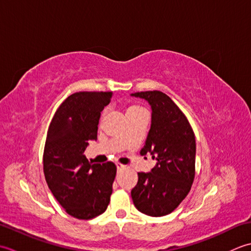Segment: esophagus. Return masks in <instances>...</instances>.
Listing matches in <instances>:
<instances>
[{
    "instance_id": "1",
    "label": "esophagus",
    "mask_w": 251,
    "mask_h": 251,
    "mask_svg": "<svg viewBox=\"0 0 251 251\" xmlns=\"http://www.w3.org/2000/svg\"><path fill=\"white\" fill-rule=\"evenodd\" d=\"M116 167H117V169H119V170H121V169H124V168H126V166H125V165H123V164H121V163H116Z\"/></svg>"
}]
</instances>
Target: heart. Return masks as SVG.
Here are the masks:
<instances>
[{
    "label": "heart",
    "instance_id": "heart-1",
    "mask_svg": "<svg viewBox=\"0 0 251 251\" xmlns=\"http://www.w3.org/2000/svg\"><path fill=\"white\" fill-rule=\"evenodd\" d=\"M137 109H142V108H141V106H139V105H131V106H129L128 110H127V111H130V110H137Z\"/></svg>",
    "mask_w": 251,
    "mask_h": 251
}]
</instances>
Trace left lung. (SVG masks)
<instances>
[{"instance_id": "1", "label": "left lung", "mask_w": 251, "mask_h": 251, "mask_svg": "<svg viewBox=\"0 0 251 251\" xmlns=\"http://www.w3.org/2000/svg\"><path fill=\"white\" fill-rule=\"evenodd\" d=\"M131 96L151 105V128L140 153L146 155L150 152L157 162L151 173H138L131 199L142 214L166 216L185 199L194 181V132L183 112L166 94L151 90Z\"/></svg>"}]
</instances>
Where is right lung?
Returning <instances> with one entry per match:
<instances>
[{
	"label": "right lung",
	"mask_w": 251,
	"mask_h": 251,
	"mask_svg": "<svg viewBox=\"0 0 251 251\" xmlns=\"http://www.w3.org/2000/svg\"><path fill=\"white\" fill-rule=\"evenodd\" d=\"M111 92H79L63 101L47 131L43 166L47 185L69 215L89 220L105 211L116 175L114 163L88 162L84 151L97 139L101 111Z\"/></svg>",
	"instance_id": "obj_1"
}]
</instances>
